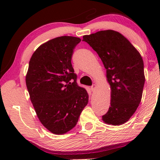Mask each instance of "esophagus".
I'll return each instance as SVG.
<instances>
[{
    "label": "esophagus",
    "instance_id": "34e87169",
    "mask_svg": "<svg viewBox=\"0 0 160 160\" xmlns=\"http://www.w3.org/2000/svg\"><path fill=\"white\" fill-rule=\"evenodd\" d=\"M96 88H97V85H95V84H94V85H92L91 86L90 90H92V92H94V91H95Z\"/></svg>",
    "mask_w": 160,
    "mask_h": 160
}]
</instances>
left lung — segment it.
Masks as SVG:
<instances>
[{
    "mask_svg": "<svg viewBox=\"0 0 160 160\" xmlns=\"http://www.w3.org/2000/svg\"><path fill=\"white\" fill-rule=\"evenodd\" d=\"M82 41L96 51L107 70L111 106L102 121L109 125H122L141 101L145 80L142 56L123 34L112 29L84 35Z\"/></svg>",
    "mask_w": 160,
    "mask_h": 160,
    "instance_id": "obj_1",
    "label": "left lung"
}]
</instances>
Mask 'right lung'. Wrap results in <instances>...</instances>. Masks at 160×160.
<instances>
[{
	"label": "right lung",
	"instance_id": "add662e5",
	"mask_svg": "<svg viewBox=\"0 0 160 160\" xmlns=\"http://www.w3.org/2000/svg\"><path fill=\"white\" fill-rule=\"evenodd\" d=\"M80 41L70 36L54 38L40 45L29 63L25 80L29 98L40 122L56 135L73 128L88 103V92L77 85L71 64Z\"/></svg>",
	"mask_w": 160,
	"mask_h": 160
}]
</instances>
